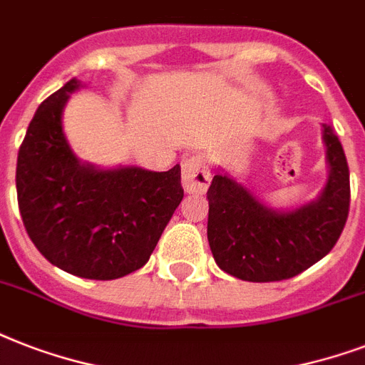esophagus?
<instances>
[{
	"label": "esophagus",
	"mask_w": 365,
	"mask_h": 365,
	"mask_svg": "<svg viewBox=\"0 0 365 365\" xmlns=\"http://www.w3.org/2000/svg\"><path fill=\"white\" fill-rule=\"evenodd\" d=\"M210 168L208 160L202 155H191L182 165L183 189L189 193H205L210 183Z\"/></svg>",
	"instance_id": "34e87169"
}]
</instances>
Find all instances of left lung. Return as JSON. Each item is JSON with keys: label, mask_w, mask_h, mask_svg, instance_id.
<instances>
[{"label": "left lung", "mask_w": 365, "mask_h": 365, "mask_svg": "<svg viewBox=\"0 0 365 365\" xmlns=\"http://www.w3.org/2000/svg\"><path fill=\"white\" fill-rule=\"evenodd\" d=\"M328 180L317 199L292 210L265 205L229 172H217L208 199V244L217 267L248 282L299 274L329 254L349 216L351 182L339 138L322 125Z\"/></svg>", "instance_id": "8db88e82"}]
</instances>
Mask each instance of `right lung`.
I'll return each mask as SVG.
<instances>
[{
	"mask_svg": "<svg viewBox=\"0 0 365 365\" xmlns=\"http://www.w3.org/2000/svg\"><path fill=\"white\" fill-rule=\"evenodd\" d=\"M81 87L73 77L37 108L16 160L19 208L28 237L54 267L113 280L148 263L183 199L182 170L83 163L62 126Z\"/></svg>",
	"mask_w": 365,
	"mask_h": 365,
	"instance_id": "add662e5",
	"label": "right lung"
}]
</instances>
